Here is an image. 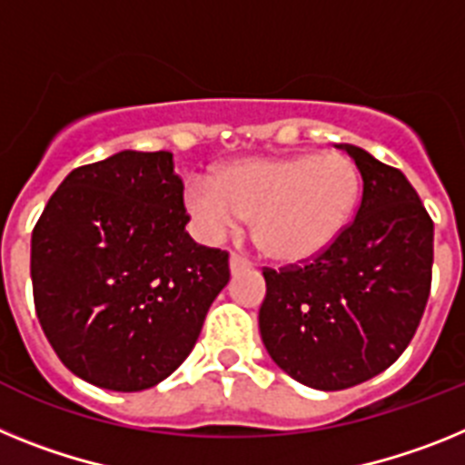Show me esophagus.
Instances as JSON below:
<instances>
[{
	"instance_id": "1",
	"label": "esophagus",
	"mask_w": 465,
	"mask_h": 465,
	"mask_svg": "<svg viewBox=\"0 0 465 465\" xmlns=\"http://www.w3.org/2000/svg\"><path fill=\"white\" fill-rule=\"evenodd\" d=\"M229 266H232V273H241V272H250V269H252V262H250L245 255L233 252L232 260H229Z\"/></svg>"
}]
</instances>
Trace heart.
<instances>
[{"label": "heart", "instance_id": "b5f03b06", "mask_svg": "<svg viewBox=\"0 0 465 465\" xmlns=\"http://www.w3.org/2000/svg\"><path fill=\"white\" fill-rule=\"evenodd\" d=\"M361 199V175L344 154L243 159L187 184V208L201 233L217 238L252 220L257 243L281 262L318 255L349 224Z\"/></svg>", "mask_w": 465, "mask_h": 465}]
</instances>
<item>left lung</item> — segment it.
Listing matches in <instances>:
<instances>
[{
	"label": "left lung",
	"mask_w": 465,
	"mask_h": 465,
	"mask_svg": "<svg viewBox=\"0 0 465 465\" xmlns=\"http://www.w3.org/2000/svg\"><path fill=\"white\" fill-rule=\"evenodd\" d=\"M362 175L353 220L328 248L264 266L260 332L294 381L321 391L377 377L407 349L433 278V220L398 168L344 144Z\"/></svg>",
	"instance_id": "obj_1"
}]
</instances>
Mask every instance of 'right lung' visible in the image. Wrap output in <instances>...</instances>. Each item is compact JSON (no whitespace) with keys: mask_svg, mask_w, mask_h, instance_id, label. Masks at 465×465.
<instances>
[{"mask_svg":"<svg viewBox=\"0 0 465 465\" xmlns=\"http://www.w3.org/2000/svg\"><path fill=\"white\" fill-rule=\"evenodd\" d=\"M171 152L79 165L32 232L39 325L63 365L110 391H144L192 353L229 282V252L184 232Z\"/></svg>","mask_w":465,"mask_h":465,"instance_id":"obj_1","label":"right lung"}]
</instances>
